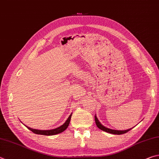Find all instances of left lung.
Masks as SVG:
<instances>
[{"label": "left lung", "mask_w": 159, "mask_h": 159, "mask_svg": "<svg viewBox=\"0 0 159 159\" xmlns=\"http://www.w3.org/2000/svg\"><path fill=\"white\" fill-rule=\"evenodd\" d=\"M94 120H95V122H96V125H97L98 128H99L101 130H102V131H103L108 132V133H110V134H117V135L124 134H126V133H127L128 131H129L131 129H127V130H124V131H120V130L118 131V130L111 129H108L107 127H105L104 126H103L102 124L100 123L99 120L97 119L96 115L94 116Z\"/></svg>", "instance_id": "left-lung-1"}]
</instances>
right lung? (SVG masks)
Wrapping results in <instances>:
<instances>
[{
  "mask_svg": "<svg viewBox=\"0 0 159 159\" xmlns=\"http://www.w3.org/2000/svg\"><path fill=\"white\" fill-rule=\"evenodd\" d=\"M71 114L70 115V117H68V119L66 120V122L63 124L62 126H59V127H57L56 129H51V130H37V129H32L28 127V126H25L26 127L30 130L31 131H33L34 134H39V135H56V134H60V133H62L65 131V130L67 129V128L68 127L69 125H70V120H71Z\"/></svg>",
  "mask_w": 159,
  "mask_h": 159,
  "instance_id": "right-lung-1",
  "label": "right lung"
}]
</instances>
